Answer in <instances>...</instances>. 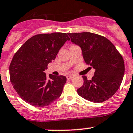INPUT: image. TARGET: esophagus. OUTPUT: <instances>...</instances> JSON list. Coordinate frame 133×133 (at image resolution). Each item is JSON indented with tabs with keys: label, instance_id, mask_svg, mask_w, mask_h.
<instances>
[{
	"label": "esophagus",
	"instance_id": "1",
	"mask_svg": "<svg viewBox=\"0 0 133 133\" xmlns=\"http://www.w3.org/2000/svg\"><path fill=\"white\" fill-rule=\"evenodd\" d=\"M73 75H67L66 76L67 79H68V80H70V79L73 78Z\"/></svg>",
	"mask_w": 133,
	"mask_h": 133
}]
</instances>
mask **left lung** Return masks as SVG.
Returning a JSON list of instances; mask_svg holds the SVG:
<instances>
[{
    "label": "left lung",
    "instance_id": "obj_1",
    "mask_svg": "<svg viewBox=\"0 0 133 133\" xmlns=\"http://www.w3.org/2000/svg\"><path fill=\"white\" fill-rule=\"evenodd\" d=\"M68 35L72 42L81 48L85 64L95 69L91 80L82 76L84 84L77 89L78 95L95 103L108 100L122 82L125 71L122 56L111 41L100 35L90 32Z\"/></svg>",
    "mask_w": 133,
    "mask_h": 133
}]
</instances>
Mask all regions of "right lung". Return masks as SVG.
I'll return each instance as SVG.
<instances>
[{
	"label": "right lung",
	"instance_id": "1",
	"mask_svg": "<svg viewBox=\"0 0 133 133\" xmlns=\"http://www.w3.org/2000/svg\"><path fill=\"white\" fill-rule=\"evenodd\" d=\"M69 40L65 33L36 35L16 52L9 65V76L13 88L22 100L42 108L60 97L66 77L50 74L48 79L44 71Z\"/></svg>",
	"mask_w": 133,
	"mask_h": 133
}]
</instances>
